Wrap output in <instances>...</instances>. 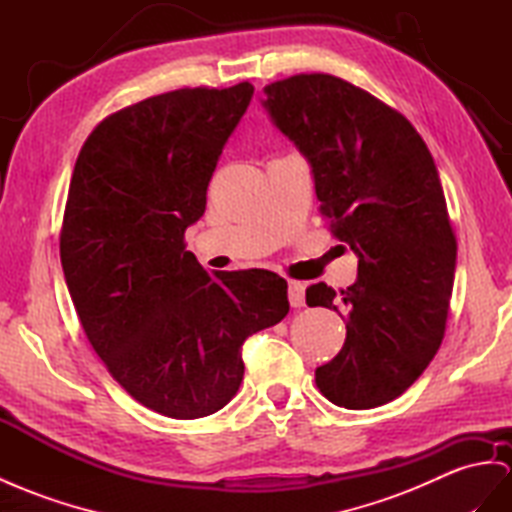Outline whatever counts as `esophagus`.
Returning <instances> with one entry per match:
<instances>
[{"label": "esophagus", "mask_w": 512, "mask_h": 512, "mask_svg": "<svg viewBox=\"0 0 512 512\" xmlns=\"http://www.w3.org/2000/svg\"><path fill=\"white\" fill-rule=\"evenodd\" d=\"M287 298H290L292 307H303L305 305V285L298 281H290V285H287Z\"/></svg>", "instance_id": "1"}]
</instances>
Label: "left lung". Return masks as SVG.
Instances as JSON below:
<instances>
[{
  "label": "left lung",
  "instance_id": "left-lung-1",
  "mask_svg": "<svg viewBox=\"0 0 512 512\" xmlns=\"http://www.w3.org/2000/svg\"><path fill=\"white\" fill-rule=\"evenodd\" d=\"M264 93L272 125L311 166L320 214L359 259L342 294L307 290L309 307L346 322L316 385L344 409L381 406L422 376L448 320L456 238L435 160L400 112L335 75H294Z\"/></svg>",
  "mask_w": 512,
  "mask_h": 512
}]
</instances>
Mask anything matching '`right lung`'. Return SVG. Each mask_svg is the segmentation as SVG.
<instances>
[{
	"label": "right lung",
	"mask_w": 512,
	"mask_h": 512,
	"mask_svg": "<svg viewBox=\"0 0 512 512\" xmlns=\"http://www.w3.org/2000/svg\"><path fill=\"white\" fill-rule=\"evenodd\" d=\"M253 93L242 82L134 103L95 127L73 168L60 259L75 311L114 381L166 417L220 411L246 337L290 311L279 274H209L183 244Z\"/></svg>",
	"instance_id": "1"
}]
</instances>
